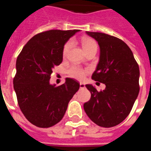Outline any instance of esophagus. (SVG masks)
Wrapping results in <instances>:
<instances>
[{"instance_id":"1","label":"esophagus","mask_w":151,"mask_h":151,"mask_svg":"<svg viewBox=\"0 0 151 151\" xmlns=\"http://www.w3.org/2000/svg\"><path fill=\"white\" fill-rule=\"evenodd\" d=\"M80 88H85V84H84V83H80Z\"/></svg>"}]
</instances>
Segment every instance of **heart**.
<instances>
[{
  "label": "heart",
  "instance_id": "heart-1",
  "mask_svg": "<svg viewBox=\"0 0 151 151\" xmlns=\"http://www.w3.org/2000/svg\"><path fill=\"white\" fill-rule=\"evenodd\" d=\"M81 42L82 46H83V49L85 51V52H87L88 49H91V48L97 47L95 41L93 40L92 38H88V37H83V38H82L81 40ZM71 46H72V42L70 41L66 42L65 43L64 46L63 48V58H65L67 57ZM86 71L85 70L82 69V68H79L78 66H72L68 70V74L70 77L74 78L76 79H79V80L83 79L85 77V76H86Z\"/></svg>",
  "mask_w": 151,
  "mask_h": 151
}]
</instances>
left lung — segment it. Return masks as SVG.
<instances>
[{"instance_id": "8db88e82", "label": "left lung", "mask_w": 151, "mask_h": 151, "mask_svg": "<svg viewBox=\"0 0 151 151\" xmlns=\"http://www.w3.org/2000/svg\"><path fill=\"white\" fill-rule=\"evenodd\" d=\"M86 34L98 42L100 48L99 63L91 78L106 86L98 91L91 85H86L91 99L83 104V108L97 125L115 127L128 116L139 94V65L122 40L102 32Z\"/></svg>"}]
</instances>
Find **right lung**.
<instances>
[{
    "instance_id": "1",
    "label": "right lung",
    "mask_w": 151,
    "mask_h": 151,
    "mask_svg": "<svg viewBox=\"0 0 151 151\" xmlns=\"http://www.w3.org/2000/svg\"><path fill=\"white\" fill-rule=\"evenodd\" d=\"M78 29H51L34 35L17 59L14 88L18 105L26 119L41 128L57 124L80 85L66 78L59 86L49 83L54 67L63 62L65 43Z\"/></svg>"
}]
</instances>
